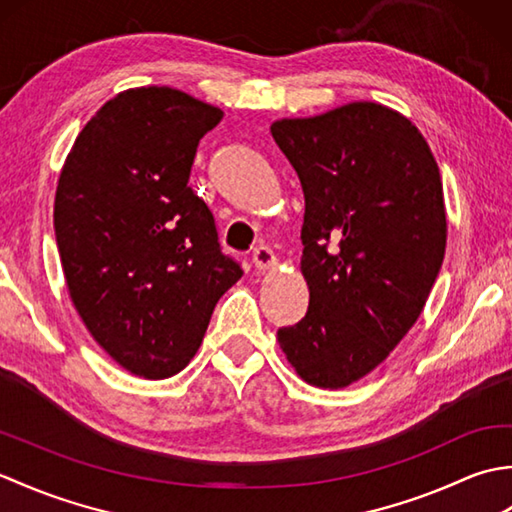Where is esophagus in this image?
<instances>
[{"mask_svg": "<svg viewBox=\"0 0 512 512\" xmlns=\"http://www.w3.org/2000/svg\"><path fill=\"white\" fill-rule=\"evenodd\" d=\"M253 266L257 270H268L275 266V253L268 246H257L253 250Z\"/></svg>", "mask_w": 512, "mask_h": 512, "instance_id": "1", "label": "esophagus"}]
</instances>
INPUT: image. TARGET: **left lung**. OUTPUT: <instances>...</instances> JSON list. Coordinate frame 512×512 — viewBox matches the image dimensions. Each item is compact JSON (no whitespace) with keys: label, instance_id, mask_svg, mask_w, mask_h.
<instances>
[{"label":"left lung","instance_id":"obj_1","mask_svg":"<svg viewBox=\"0 0 512 512\" xmlns=\"http://www.w3.org/2000/svg\"><path fill=\"white\" fill-rule=\"evenodd\" d=\"M270 132L306 198L310 290L306 317L277 339L306 383L341 389L385 361L436 284L447 246L440 169L418 127L378 103L281 118Z\"/></svg>","mask_w":512,"mask_h":512}]
</instances>
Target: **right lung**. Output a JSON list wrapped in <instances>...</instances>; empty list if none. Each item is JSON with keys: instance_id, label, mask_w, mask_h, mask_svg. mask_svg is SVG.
<instances>
[{"instance_id": "right-lung-1", "label": "right lung", "mask_w": 512, "mask_h": 512, "mask_svg": "<svg viewBox=\"0 0 512 512\" xmlns=\"http://www.w3.org/2000/svg\"><path fill=\"white\" fill-rule=\"evenodd\" d=\"M222 110L134 88L81 129L59 176L54 235L76 312L127 372L169 378L198 352L215 303L242 277L189 187Z\"/></svg>"}]
</instances>
